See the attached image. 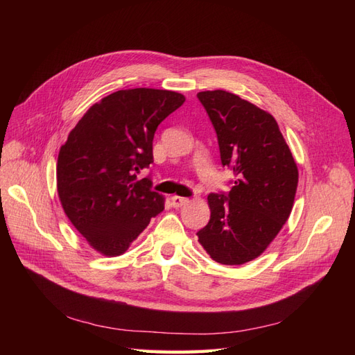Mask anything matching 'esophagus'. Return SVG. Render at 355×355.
<instances>
[{
  "label": "esophagus",
  "instance_id": "1",
  "mask_svg": "<svg viewBox=\"0 0 355 355\" xmlns=\"http://www.w3.org/2000/svg\"><path fill=\"white\" fill-rule=\"evenodd\" d=\"M188 201H189L188 198L179 197V196L171 197V204H173V207H176V209H179V207H182V206H185V204H187Z\"/></svg>",
  "mask_w": 355,
  "mask_h": 355
}]
</instances>
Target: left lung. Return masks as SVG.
<instances>
[{"mask_svg":"<svg viewBox=\"0 0 355 355\" xmlns=\"http://www.w3.org/2000/svg\"><path fill=\"white\" fill-rule=\"evenodd\" d=\"M216 130L222 166L234 187L210 194L209 223L197 232L202 249L222 265H243L261 256L293 209L299 171L275 118L225 90L200 92Z\"/></svg>","mask_w":355,"mask_h":355,"instance_id":"left-lung-1","label":"left lung"}]
</instances>
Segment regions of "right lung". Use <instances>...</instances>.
Wrapping results in <instances>:
<instances>
[{"instance_id":"right-lung-1","label":"right lung","mask_w":355,"mask_h":355,"mask_svg":"<svg viewBox=\"0 0 355 355\" xmlns=\"http://www.w3.org/2000/svg\"><path fill=\"white\" fill-rule=\"evenodd\" d=\"M184 102V94L170 90H118L94 103L60 146L63 211L101 254H123L164 210V197L137 175L154 161L158 124Z\"/></svg>"}]
</instances>
